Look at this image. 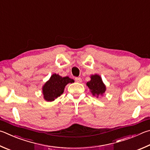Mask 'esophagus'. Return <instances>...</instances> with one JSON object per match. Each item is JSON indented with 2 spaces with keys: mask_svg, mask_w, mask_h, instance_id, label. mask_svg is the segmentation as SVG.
Segmentation results:
<instances>
[{
  "mask_svg": "<svg viewBox=\"0 0 150 150\" xmlns=\"http://www.w3.org/2000/svg\"><path fill=\"white\" fill-rule=\"evenodd\" d=\"M75 79V81L77 83H81V82H82V79H81V77H76Z\"/></svg>",
  "mask_w": 150,
  "mask_h": 150,
  "instance_id": "obj_1",
  "label": "esophagus"
}]
</instances>
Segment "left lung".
I'll list each match as a JSON object with an SVG mask.
<instances>
[{
    "label": "left lung",
    "mask_w": 150,
    "mask_h": 150,
    "mask_svg": "<svg viewBox=\"0 0 150 150\" xmlns=\"http://www.w3.org/2000/svg\"><path fill=\"white\" fill-rule=\"evenodd\" d=\"M90 91L94 96L98 98L103 96L106 91V86L103 83L100 75L98 74L91 75V81L86 83Z\"/></svg>",
    "instance_id": "1"
}]
</instances>
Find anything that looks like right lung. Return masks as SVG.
Wrapping results in <instances>:
<instances>
[{
	"label": "right lung",
	"instance_id": "obj_1",
	"mask_svg": "<svg viewBox=\"0 0 150 150\" xmlns=\"http://www.w3.org/2000/svg\"><path fill=\"white\" fill-rule=\"evenodd\" d=\"M72 83H74V80L67 76L62 77L58 74L54 73L42 87L43 98L47 102L54 101L63 94L65 86Z\"/></svg>",
	"mask_w": 150,
	"mask_h": 150
}]
</instances>
